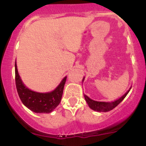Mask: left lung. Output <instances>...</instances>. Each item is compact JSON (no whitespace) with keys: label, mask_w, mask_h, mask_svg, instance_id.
Returning a JSON list of instances; mask_svg holds the SVG:
<instances>
[{"label":"left lung","mask_w":146,"mask_h":146,"mask_svg":"<svg viewBox=\"0 0 146 146\" xmlns=\"http://www.w3.org/2000/svg\"><path fill=\"white\" fill-rule=\"evenodd\" d=\"M84 79H85V77H83V79H82V82L84 81ZM130 90L131 88L126 91V92L124 95H123L121 97L118 98V99H117L116 100L112 102L95 101L90 99V98L88 96H87L86 95H84V97H85V101L88 103L89 107L90 109H92V110L96 111H99V112H107V111H110V110H113L114 108H115L119 103L126 98V96L127 95V94L129 93Z\"/></svg>","instance_id":"8db88e82"}]
</instances>
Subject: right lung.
<instances>
[{
    "mask_svg": "<svg viewBox=\"0 0 146 146\" xmlns=\"http://www.w3.org/2000/svg\"><path fill=\"white\" fill-rule=\"evenodd\" d=\"M15 68L16 88L23 104L35 113L48 114L54 111L61 102L66 76L54 90L48 92H39L32 90L25 85L19 75L16 60Z\"/></svg>",
    "mask_w": 146,
    "mask_h": 146,
    "instance_id": "add662e5",
    "label": "right lung"
}]
</instances>
